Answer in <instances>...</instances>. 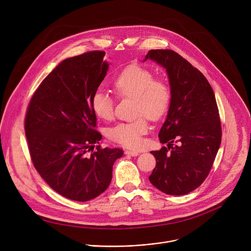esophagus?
<instances>
[{
  "label": "esophagus",
  "instance_id": "obj_1",
  "mask_svg": "<svg viewBox=\"0 0 251 251\" xmlns=\"http://www.w3.org/2000/svg\"><path fill=\"white\" fill-rule=\"evenodd\" d=\"M125 153H126V155H129V156H132V157H136V156L139 155L138 152H136V151H131V150H126Z\"/></svg>",
  "mask_w": 251,
  "mask_h": 251
}]
</instances>
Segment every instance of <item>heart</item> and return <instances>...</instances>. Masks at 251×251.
Here are the masks:
<instances>
[{"mask_svg": "<svg viewBox=\"0 0 251 251\" xmlns=\"http://www.w3.org/2000/svg\"><path fill=\"white\" fill-rule=\"evenodd\" d=\"M113 88L118 96L135 100L136 116H145L153 121L161 119L171 103L172 92L168 82L154 77L150 70L139 65L125 68L114 80ZM91 108L101 120L110 121L114 117V101L103 91H96L92 95ZM148 128L145 118L140 117L133 122L120 123L110 128L109 138L122 146L138 148Z\"/></svg>", "mask_w": 251, "mask_h": 251, "instance_id": "b5f03b06", "label": "heart"}]
</instances>
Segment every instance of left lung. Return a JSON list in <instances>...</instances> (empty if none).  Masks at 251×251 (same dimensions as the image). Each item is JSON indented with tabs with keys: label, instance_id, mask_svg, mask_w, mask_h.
Wrapping results in <instances>:
<instances>
[{
	"label": "left lung",
	"instance_id": "1",
	"mask_svg": "<svg viewBox=\"0 0 251 251\" xmlns=\"http://www.w3.org/2000/svg\"><path fill=\"white\" fill-rule=\"evenodd\" d=\"M146 60L166 70L172 92L159 132L167 146L151 151L156 167L149 180L166 194L183 195L205 180L219 150L222 128L216 98L206 77L177 53L150 50Z\"/></svg>",
	"mask_w": 251,
	"mask_h": 251
}]
</instances>
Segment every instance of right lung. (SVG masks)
Returning <instances> with one entry per match:
<instances>
[{
    "mask_svg": "<svg viewBox=\"0 0 251 251\" xmlns=\"http://www.w3.org/2000/svg\"><path fill=\"white\" fill-rule=\"evenodd\" d=\"M105 52L64 60L41 82L25 116V135L33 165L59 194L88 201L111 183L113 165L124 151L100 148L102 138L91 108L92 95L107 75Z\"/></svg>",
    "mask_w": 251,
    "mask_h": 251,
    "instance_id": "1",
    "label": "right lung"
}]
</instances>
